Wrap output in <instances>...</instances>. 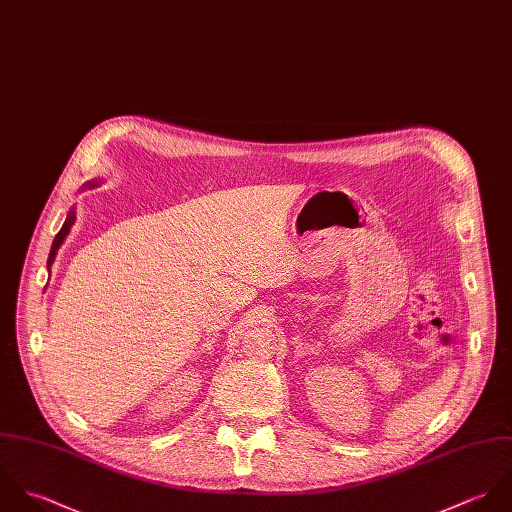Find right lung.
<instances>
[{
	"label": "right lung",
	"mask_w": 512,
	"mask_h": 512,
	"mask_svg": "<svg viewBox=\"0 0 512 512\" xmlns=\"http://www.w3.org/2000/svg\"><path fill=\"white\" fill-rule=\"evenodd\" d=\"M95 184H99V182H89L87 186H89V188H93ZM75 219H77V215H75V209H71V211H69V215H67V219H65V223H63V227H61V231H59V233L55 235V239H53V245H51V251H49V259H47V267H51V265H53V261H55V255H57V251H59L61 243L65 241V237L69 235V231H71V227H73Z\"/></svg>",
	"instance_id": "right-lung-1"
}]
</instances>
